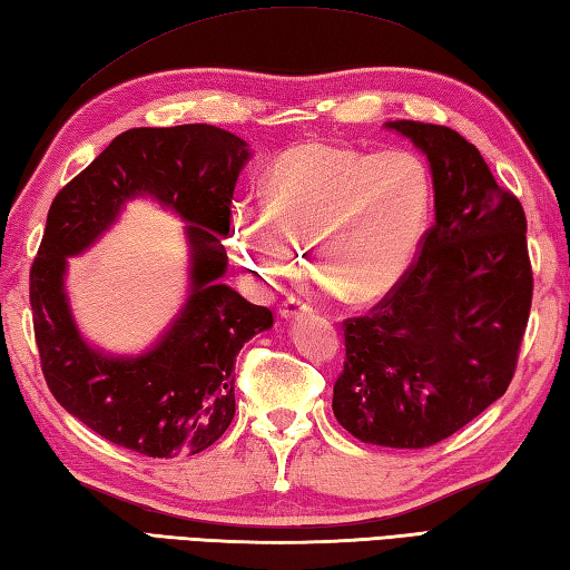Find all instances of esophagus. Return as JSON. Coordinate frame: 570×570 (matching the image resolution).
Returning <instances> with one entry per match:
<instances>
[{
  "mask_svg": "<svg viewBox=\"0 0 570 570\" xmlns=\"http://www.w3.org/2000/svg\"><path fill=\"white\" fill-rule=\"evenodd\" d=\"M306 313H311V306L306 304V301H301L296 296H288L284 304L278 306V316H282L284 321L301 318V316H306Z\"/></svg>",
  "mask_w": 570,
  "mask_h": 570,
  "instance_id": "34e87169",
  "label": "esophagus"
}]
</instances>
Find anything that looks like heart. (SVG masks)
I'll return each mask as SVG.
<instances>
[{"label":"heart","mask_w":570,"mask_h":570,"mask_svg":"<svg viewBox=\"0 0 570 570\" xmlns=\"http://www.w3.org/2000/svg\"><path fill=\"white\" fill-rule=\"evenodd\" d=\"M431 200L429 166L414 151L301 144L269 168L262 203L237 205L227 245L259 282L292 274L308 245L325 286L377 301L414 266Z\"/></svg>","instance_id":"b5f03b06"}]
</instances>
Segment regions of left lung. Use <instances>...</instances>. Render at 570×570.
Wrapping results in <instances>:
<instances>
[{
  "mask_svg": "<svg viewBox=\"0 0 570 570\" xmlns=\"http://www.w3.org/2000/svg\"><path fill=\"white\" fill-rule=\"evenodd\" d=\"M426 156L435 223L370 316L345 321L333 414L362 443L429 448L507 392L531 308L527 217L458 131L384 122Z\"/></svg>",
  "mask_w": 570,
  "mask_h": 570,
  "instance_id": "left-lung-1",
  "label": "left lung"
}]
</instances>
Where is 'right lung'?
Wrapping results in <instances>:
<instances>
[{
    "label": "right lung",
    "instance_id": "obj_1",
    "mask_svg": "<svg viewBox=\"0 0 570 570\" xmlns=\"http://www.w3.org/2000/svg\"><path fill=\"white\" fill-rule=\"evenodd\" d=\"M252 149L213 125L139 127L112 139L58 193L31 266V311L48 390L68 414L149 458L210 448L235 416V360L274 325L223 284L229 205ZM149 197L187 223L189 292L151 348L117 356L83 341L65 292L67 259L87 250L129 199Z\"/></svg>",
    "mask_w": 570,
    "mask_h": 570
}]
</instances>
